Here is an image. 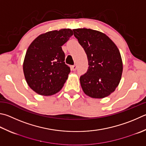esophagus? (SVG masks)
<instances>
[{"instance_id":"obj_1","label":"esophagus","mask_w":146,"mask_h":146,"mask_svg":"<svg viewBox=\"0 0 146 146\" xmlns=\"http://www.w3.org/2000/svg\"><path fill=\"white\" fill-rule=\"evenodd\" d=\"M76 68H77V66H76V65H73L71 66V70H72L73 71H75L76 70Z\"/></svg>"}]
</instances>
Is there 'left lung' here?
<instances>
[{"mask_svg": "<svg viewBox=\"0 0 146 146\" xmlns=\"http://www.w3.org/2000/svg\"><path fill=\"white\" fill-rule=\"evenodd\" d=\"M73 31L88 59V70L80 78L82 90L93 98L108 96L118 86L123 73L119 49L100 31L85 28Z\"/></svg>", "mask_w": 146, "mask_h": 146, "instance_id": "8db88e82", "label": "left lung"}]
</instances>
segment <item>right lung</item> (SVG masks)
Returning <instances> with one entry per match:
<instances>
[{
	"instance_id": "add662e5",
	"label": "right lung",
	"mask_w": 146,
	"mask_h": 146,
	"mask_svg": "<svg viewBox=\"0 0 146 146\" xmlns=\"http://www.w3.org/2000/svg\"><path fill=\"white\" fill-rule=\"evenodd\" d=\"M73 33L70 29L41 34L26 52L23 70L29 86L36 93L51 96L62 88L70 73L62 46Z\"/></svg>"
}]
</instances>
